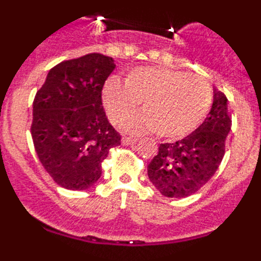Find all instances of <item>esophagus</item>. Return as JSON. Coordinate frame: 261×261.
<instances>
[{
    "mask_svg": "<svg viewBox=\"0 0 261 261\" xmlns=\"http://www.w3.org/2000/svg\"><path fill=\"white\" fill-rule=\"evenodd\" d=\"M137 141H138V138L130 137V136H124V137L121 138V142H123V145H132Z\"/></svg>",
    "mask_w": 261,
    "mask_h": 261,
    "instance_id": "1",
    "label": "esophagus"
}]
</instances>
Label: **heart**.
Listing matches in <instances>:
<instances>
[{
    "label": "heart",
    "mask_w": 261,
    "mask_h": 261,
    "mask_svg": "<svg viewBox=\"0 0 261 261\" xmlns=\"http://www.w3.org/2000/svg\"><path fill=\"white\" fill-rule=\"evenodd\" d=\"M126 84L111 77L103 86V105L112 123H121L142 100L145 111L129 117V132H158L177 140L191 135L208 116L213 102L209 82L199 74L165 66H140L126 74Z\"/></svg>",
    "instance_id": "1"
}]
</instances>
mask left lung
Wrapping results in <instances>:
<instances>
[{
	"label": "left lung",
	"mask_w": 261,
	"mask_h": 261,
	"mask_svg": "<svg viewBox=\"0 0 261 261\" xmlns=\"http://www.w3.org/2000/svg\"><path fill=\"white\" fill-rule=\"evenodd\" d=\"M231 129L227 98L214 93L212 110L195 132L172 144L159 145L147 166V176L166 197H188L211 180L225 155L226 137Z\"/></svg>",
	"instance_id": "left-lung-1"
}]
</instances>
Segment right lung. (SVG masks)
Instances as JSON below:
<instances>
[{"label": "right lung", "mask_w": 261, "mask_h": 261, "mask_svg": "<svg viewBox=\"0 0 261 261\" xmlns=\"http://www.w3.org/2000/svg\"><path fill=\"white\" fill-rule=\"evenodd\" d=\"M115 68L114 59L102 53L62 61L36 93L32 141L44 170L62 188L84 191L95 184L110 149L121 144L102 103Z\"/></svg>", "instance_id": "right-lung-1"}]
</instances>
